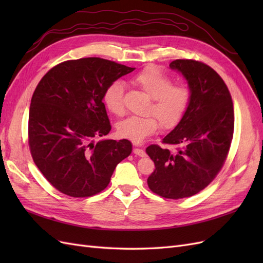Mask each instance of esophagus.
Returning a JSON list of instances; mask_svg holds the SVG:
<instances>
[{
  "mask_svg": "<svg viewBox=\"0 0 263 263\" xmlns=\"http://www.w3.org/2000/svg\"><path fill=\"white\" fill-rule=\"evenodd\" d=\"M134 154L136 156H139V157H146V153L142 149H139V148H135L134 149Z\"/></svg>",
  "mask_w": 263,
  "mask_h": 263,
  "instance_id": "esophagus-1",
  "label": "esophagus"
}]
</instances>
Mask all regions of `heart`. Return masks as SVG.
Wrapping results in <instances>:
<instances>
[{"instance_id": "obj_1", "label": "heart", "mask_w": 263, "mask_h": 263, "mask_svg": "<svg viewBox=\"0 0 263 263\" xmlns=\"http://www.w3.org/2000/svg\"><path fill=\"white\" fill-rule=\"evenodd\" d=\"M133 84L151 98L149 116H129L117 124L121 137L140 142L156 133L160 122L163 128H172L184 116L191 102V90L185 84H172L171 78L155 67H149L135 76ZM103 102L112 114H124V84L121 81L110 83L103 94ZM159 121H158L157 119Z\"/></svg>"}]
</instances>
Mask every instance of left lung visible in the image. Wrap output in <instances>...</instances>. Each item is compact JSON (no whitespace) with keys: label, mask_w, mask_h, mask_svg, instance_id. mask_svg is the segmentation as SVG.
I'll return each mask as SVG.
<instances>
[{"label":"left lung","mask_w":263,"mask_h":263,"mask_svg":"<svg viewBox=\"0 0 263 263\" xmlns=\"http://www.w3.org/2000/svg\"><path fill=\"white\" fill-rule=\"evenodd\" d=\"M169 67L185 79L191 102L179 124L162 139L177 148L147 147L156 166L147 183L154 193L179 200L198 193L216 177L232 144L235 118L232 97L216 71L184 59Z\"/></svg>","instance_id":"8db88e82"}]
</instances>
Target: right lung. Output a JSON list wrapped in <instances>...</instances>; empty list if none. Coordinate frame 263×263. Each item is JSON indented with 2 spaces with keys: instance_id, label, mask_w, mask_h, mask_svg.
Masks as SVG:
<instances>
[{
  "instance_id": "1",
  "label": "right lung",
  "mask_w": 263,
  "mask_h": 263,
  "mask_svg": "<svg viewBox=\"0 0 263 263\" xmlns=\"http://www.w3.org/2000/svg\"><path fill=\"white\" fill-rule=\"evenodd\" d=\"M134 70L105 59L82 58L53 67L38 83L29 107V148L39 171L61 193H100L116 165L132 154L129 140L95 138L112 128L104 91Z\"/></svg>"
}]
</instances>
